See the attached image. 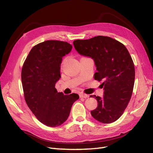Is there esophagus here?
<instances>
[{
  "label": "esophagus",
  "instance_id": "esophagus-1",
  "mask_svg": "<svg viewBox=\"0 0 153 153\" xmlns=\"http://www.w3.org/2000/svg\"><path fill=\"white\" fill-rule=\"evenodd\" d=\"M89 97V96H88L87 94H83V93H81L80 94V98H87Z\"/></svg>",
  "mask_w": 153,
  "mask_h": 153
}]
</instances>
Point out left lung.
Masks as SVG:
<instances>
[{
  "label": "left lung",
  "mask_w": 153,
  "mask_h": 153,
  "mask_svg": "<svg viewBox=\"0 0 153 153\" xmlns=\"http://www.w3.org/2000/svg\"><path fill=\"white\" fill-rule=\"evenodd\" d=\"M73 45L80 55L94 60L97 70L94 79L102 82L103 98L91 96L98 101L97 108L91 112L92 116L105 124L117 121L127 107L135 82L130 54L123 44L107 36L77 39Z\"/></svg>",
  "instance_id": "left-lung-1"
}]
</instances>
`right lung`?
<instances>
[{
	"mask_svg": "<svg viewBox=\"0 0 153 153\" xmlns=\"http://www.w3.org/2000/svg\"><path fill=\"white\" fill-rule=\"evenodd\" d=\"M65 41L48 40L31 49L22 70V82L27 106L39 121L50 127L68 119L77 94L57 92L55 84L61 78L62 57L71 51Z\"/></svg>",
	"mask_w": 153,
	"mask_h": 153,
	"instance_id": "add662e5",
	"label": "right lung"
}]
</instances>
